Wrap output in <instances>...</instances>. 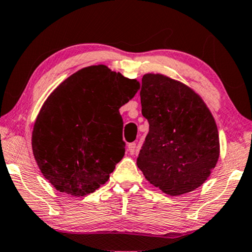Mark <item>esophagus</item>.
Returning a JSON list of instances; mask_svg holds the SVG:
<instances>
[{
  "label": "esophagus",
  "mask_w": 252,
  "mask_h": 252,
  "mask_svg": "<svg viewBox=\"0 0 252 252\" xmlns=\"http://www.w3.org/2000/svg\"><path fill=\"white\" fill-rule=\"evenodd\" d=\"M136 143H130L127 145V152H129V154L132 155L136 152Z\"/></svg>",
  "instance_id": "34e87169"
}]
</instances>
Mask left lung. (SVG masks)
Returning a JSON list of instances; mask_svg holds the SVG:
<instances>
[{
  "label": "left lung",
  "mask_w": 252,
  "mask_h": 252,
  "mask_svg": "<svg viewBox=\"0 0 252 252\" xmlns=\"http://www.w3.org/2000/svg\"><path fill=\"white\" fill-rule=\"evenodd\" d=\"M141 113L150 131L137 165L163 193L196 189L217 164L220 145L210 109L192 88L160 73L143 76Z\"/></svg>",
  "instance_id": "8db88e82"
}]
</instances>
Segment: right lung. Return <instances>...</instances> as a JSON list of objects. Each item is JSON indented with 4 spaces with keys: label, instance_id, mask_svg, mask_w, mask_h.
Returning <instances> with one entry per match:
<instances>
[{
    "label": "right lung",
    "instance_id": "1",
    "mask_svg": "<svg viewBox=\"0 0 252 252\" xmlns=\"http://www.w3.org/2000/svg\"><path fill=\"white\" fill-rule=\"evenodd\" d=\"M139 89L136 79L92 65L51 92L35 120L32 150L57 190L86 196L107 182L126 153L119 109Z\"/></svg>",
    "mask_w": 252,
    "mask_h": 252
}]
</instances>
